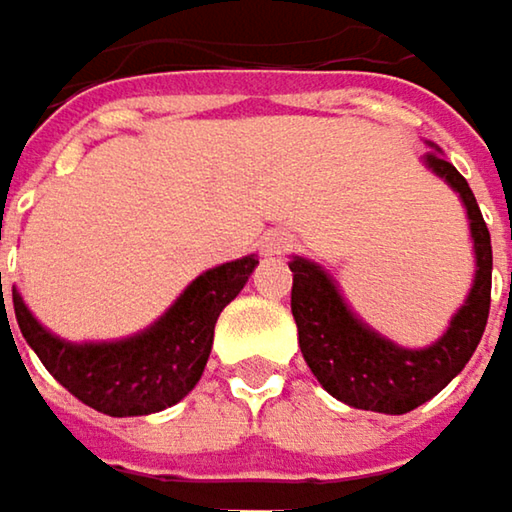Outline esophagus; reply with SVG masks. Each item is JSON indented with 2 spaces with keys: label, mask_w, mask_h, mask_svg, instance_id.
<instances>
[{
  "label": "esophagus",
  "mask_w": 512,
  "mask_h": 512,
  "mask_svg": "<svg viewBox=\"0 0 512 512\" xmlns=\"http://www.w3.org/2000/svg\"><path fill=\"white\" fill-rule=\"evenodd\" d=\"M290 246H293V237H290V234H284V231L263 237V255H284Z\"/></svg>",
  "instance_id": "34e87169"
}]
</instances>
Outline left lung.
I'll return each mask as SVG.
<instances>
[{"mask_svg":"<svg viewBox=\"0 0 512 512\" xmlns=\"http://www.w3.org/2000/svg\"><path fill=\"white\" fill-rule=\"evenodd\" d=\"M424 168H430L460 195L474 243L471 290L451 317L445 335L433 344L409 350L388 341L347 305L344 293L338 290V281L320 263L299 255L290 257V311L299 329V350L317 382L332 397L356 409L385 415H403L418 409L468 364L486 329L492 293L489 228L465 177L439 148L424 154Z\"/></svg>","mask_w":512,"mask_h":512,"instance_id":"1","label":"left lung"}]
</instances>
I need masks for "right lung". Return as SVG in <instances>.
I'll return each mask as SVG.
<instances>
[{
    "instance_id": "obj_1",
    "label": "right lung",
    "mask_w": 512,
    "mask_h": 512,
    "mask_svg": "<svg viewBox=\"0 0 512 512\" xmlns=\"http://www.w3.org/2000/svg\"><path fill=\"white\" fill-rule=\"evenodd\" d=\"M255 266L257 257L249 255L201 272L156 323L121 341H64L38 323L17 290L14 314L26 344L85 406L112 418L151 415L180 403L198 385L213 350L216 320L222 308L246 287ZM2 323H8L5 308Z\"/></svg>"
}]
</instances>
